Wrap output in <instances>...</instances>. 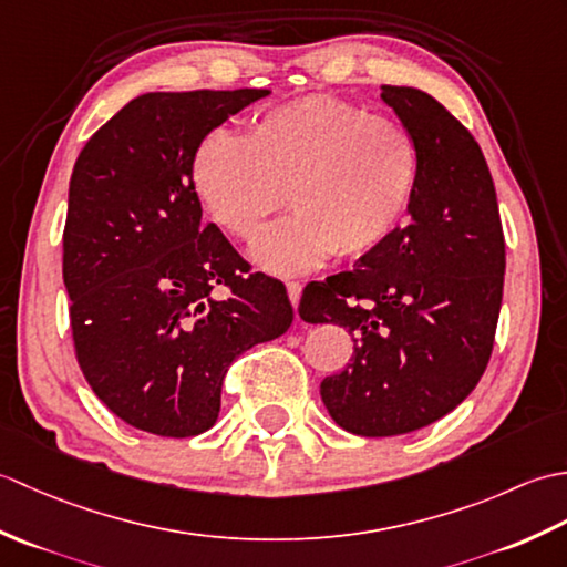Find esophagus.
I'll return each mask as SVG.
<instances>
[{"mask_svg":"<svg viewBox=\"0 0 567 567\" xmlns=\"http://www.w3.org/2000/svg\"><path fill=\"white\" fill-rule=\"evenodd\" d=\"M287 295H290V302H292V307H295V311H297L299 297H302V282H295V280L287 282Z\"/></svg>","mask_w":567,"mask_h":567,"instance_id":"esophagus-1","label":"esophagus"}]
</instances>
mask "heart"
<instances>
[{
    "label": "heart",
    "instance_id": "obj_1",
    "mask_svg": "<svg viewBox=\"0 0 567 567\" xmlns=\"http://www.w3.org/2000/svg\"><path fill=\"white\" fill-rule=\"evenodd\" d=\"M421 153L390 116L331 94L270 106L244 136L212 131L192 158V185L224 231L256 238L290 202L295 214L265 231L250 256L292 275L331 252L365 258L400 231L419 189Z\"/></svg>",
    "mask_w": 567,
    "mask_h": 567
}]
</instances>
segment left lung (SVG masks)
<instances>
[{
  "label": "left lung",
  "mask_w": 567,
  "mask_h": 567,
  "mask_svg": "<svg viewBox=\"0 0 567 567\" xmlns=\"http://www.w3.org/2000/svg\"><path fill=\"white\" fill-rule=\"evenodd\" d=\"M421 153L409 224L353 270L309 282L299 317L353 336L321 382L331 419L355 436H400L461 404L483 378L504 287L497 192L473 134L431 94L382 84Z\"/></svg>",
  "instance_id": "8db88e82"
}]
</instances>
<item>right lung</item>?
<instances>
[{
  "label": "right lung",
  "instance_id": "add662e5",
  "mask_svg": "<svg viewBox=\"0 0 567 567\" xmlns=\"http://www.w3.org/2000/svg\"><path fill=\"white\" fill-rule=\"evenodd\" d=\"M265 94H141L72 167L63 282L78 363L110 412L155 436L212 429L228 365L295 319L285 285L202 224L192 185L204 136Z\"/></svg>",
  "mask_w": 567,
  "mask_h": 567
}]
</instances>
